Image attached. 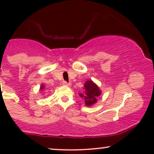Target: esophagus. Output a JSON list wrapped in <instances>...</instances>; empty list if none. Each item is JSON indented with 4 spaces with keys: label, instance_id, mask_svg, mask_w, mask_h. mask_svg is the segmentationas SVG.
<instances>
[{
    "label": "esophagus",
    "instance_id": "esophagus-1",
    "mask_svg": "<svg viewBox=\"0 0 154 154\" xmlns=\"http://www.w3.org/2000/svg\"><path fill=\"white\" fill-rule=\"evenodd\" d=\"M63 85H65V86H68V87H70L72 84L70 82H65V81H63Z\"/></svg>",
    "mask_w": 154,
    "mask_h": 154
}]
</instances>
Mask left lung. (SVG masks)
Segmentation results:
<instances>
[{
    "label": "left lung",
    "instance_id": "8db88e82",
    "mask_svg": "<svg viewBox=\"0 0 154 154\" xmlns=\"http://www.w3.org/2000/svg\"><path fill=\"white\" fill-rule=\"evenodd\" d=\"M84 91L79 93V96L85 100L86 106H91L97 102V98L101 94V91L95 83L92 80H87L85 82Z\"/></svg>",
    "mask_w": 154,
    "mask_h": 154
}]
</instances>
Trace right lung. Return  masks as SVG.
<instances>
[{
	"mask_svg": "<svg viewBox=\"0 0 154 154\" xmlns=\"http://www.w3.org/2000/svg\"><path fill=\"white\" fill-rule=\"evenodd\" d=\"M45 85H43V84H42V85H40V90H41V91H43V89H45Z\"/></svg>",
	"mask_w": 154,
	"mask_h": 154,
	"instance_id": "right-lung-1",
	"label": "right lung"
}]
</instances>
